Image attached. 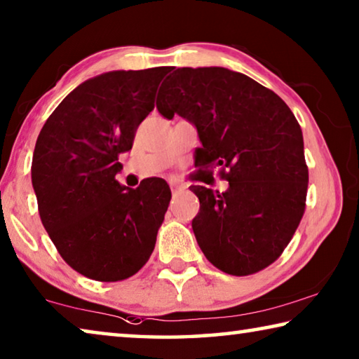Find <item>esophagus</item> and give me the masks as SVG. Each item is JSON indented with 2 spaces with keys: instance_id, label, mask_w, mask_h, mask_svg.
Segmentation results:
<instances>
[{
  "instance_id": "obj_1",
  "label": "esophagus",
  "mask_w": 359,
  "mask_h": 359,
  "mask_svg": "<svg viewBox=\"0 0 359 359\" xmlns=\"http://www.w3.org/2000/svg\"><path fill=\"white\" fill-rule=\"evenodd\" d=\"M169 185H170V190H172V191H174V190H177V189H180V185L175 184V182H170Z\"/></svg>"
}]
</instances>
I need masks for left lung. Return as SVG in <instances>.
I'll return each instance as SVG.
<instances>
[{
  "instance_id": "8db88e82",
  "label": "left lung",
  "mask_w": 359,
  "mask_h": 359,
  "mask_svg": "<svg viewBox=\"0 0 359 359\" xmlns=\"http://www.w3.org/2000/svg\"><path fill=\"white\" fill-rule=\"evenodd\" d=\"M156 108L189 119L203 147L196 168L219 166L229 190L190 189L200 200L191 222L206 259L233 276L271 265L305 212L309 168L297 119L284 100L243 73L222 67L170 68Z\"/></svg>"
}]
</instances>
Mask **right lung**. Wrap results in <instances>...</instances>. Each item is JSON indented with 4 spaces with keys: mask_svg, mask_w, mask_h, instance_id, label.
Segmentation results:
<instances>
[{
    "mask_svg": "<svg viewBox=\"0 0 359 359\" xmlns=\"http://www.w3.org/2000/svg\"><path fill=\"white\" fill-rule=\"evenodd\" d=\"M166 73L156 67L90 78L60 102L38 135L32 184L39 217L60 257L90 280H128L155 249L169 185L151 177L126 189L116 174Z\"/></svg>",
    "mask_w": 359,
    "mask_h": 359,
    "instance_id": "add662e5",
    "label": "right lung"
}]
</instances>
